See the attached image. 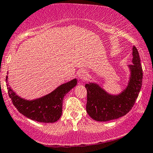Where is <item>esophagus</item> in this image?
I'll list each match as a JSON object with an SVG mask.
<instances>
[{
  "instance_id": "34e87169",
  "label": "esophagus",
  "mask_w": 153,
  "mask_h": 153,
  "mask_svg": "<svg viewBox=\"0 0 153 153\" xmlns=\"http://www.w3.org/2000/svg\"><path fill=\"white\" fill-rule=\"evenodd\" d=\"M78 77H79L81 79L84 80V79H86V77H87V73H86V72L84 71V70H81V71L79 72Z\"/></svg>"
}]
</instances>
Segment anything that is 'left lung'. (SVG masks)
Masks as SVG:
<instances>
[{
  "label": "left lung",
  "instance_id": "left-lung-1",
  "mask_svg": "<svg viewBox=\"0 0 153 153\" xmlns=\"http://www.w3.org/2000/svg\"><path fill=\"white\" fill-rule=\"evenodd\" d=\"M133 64H130L131 78L128 86L118 95L108 94L96 83L85 85L87 90L86 111L93 120L106 122L128 114L139 96L142 85L143 72L138 50L133 48Z\"/></svg>",
  "mask_w": 153,
  "mask_h": 153
}]
</instances>
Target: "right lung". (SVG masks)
I'll list each match as a JSON object with an SVG mask.
<instances>
[{"label":"right lung","instance_id":"1","mask_svg":"<svg viewBox=\"0 0 153 153\" xmlns=\"http://www.w3.org/2000/svg\"><path fill=\"white\" fill-rule=\"evenodd\" d=\"M7 78L6 76V82L8 81ZM76 84L77 80L73 79L59 86L47 95L33 100H26L17 96L9 87V84H7V89L13 105L20 114L34 121L52 123L59 120L61 117L64 96Z\"/></svg>","mask_w":153,"mask_h":153}]
</instances>
